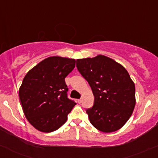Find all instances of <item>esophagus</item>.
<instances>
[{
    "mask_svg": "<svg viewBox=\"0 0 158 158\" xmlns=\"http://www.w3.org/2000/svg\"><path fill=\"white\" fill-rule=\"evenodd\" d=\"M78 102H79V104H81V103L82 102V98H80V99H78Z\"/></svg>",
    "mask_w": 158,
    "mask_h": 158,
    "instance_id": "34e87169",
    "label": "esophagus"
}]
</instances>
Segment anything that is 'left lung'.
<instances>
[{
    "mask_svg": "<svg viewBox=\"0 0 158 158\" xmlns=\"http://www.w3.org/2000/svg\"><path fill=\"white\" fill-rule=\"evenodd\" d=\"M76 67L93 92L94 106L86 110L91 124L105 133L122 128L136 104L135 85L128 71L103 55L78 59Z\"/></svg>",
    "mask_w": 158,
    "mask_h": 158,
    "instance_id": "1",
    "label": "left lung"
}]
</instances>
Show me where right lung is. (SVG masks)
<instances>
[{
  "instance_id": "right-lung-1",
  "label": "right lung",
  "mask_w": 158,
  "mask_h": 158,
  "mask_svg": "<svg viewBox=\"0 0 158 158\" xmlns=\"http://www.w3.org/2000/svg\"><path fill=\"white\" fill-rule=\"evenodd\" d=\"M75 66L74 59L49 56L23 78L19 98L25 117L36 130L54 131L67 120L76 103L67 98L65 78Z\"/></svg>"
}]
</instances>
